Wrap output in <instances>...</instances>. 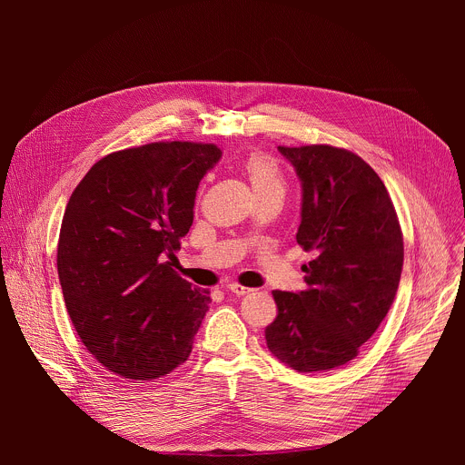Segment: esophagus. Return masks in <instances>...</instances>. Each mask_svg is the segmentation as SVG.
<instances>
[{"label":"esophagus","instance_id":"1","mask_svg":"<svg viewBox=\"0 0 465 465\" xmlns=\"http://www.w3.org/2000/svg\"><path fill=\"white\" fill-rule=\"evenodd\" d=\"M226 289H228L232 294H235V296H244V294L252 292V289L242 287V285H239V283H230V285H226Z\"/></svg>","mask_w":465,"mask_h":465}]
</instances>
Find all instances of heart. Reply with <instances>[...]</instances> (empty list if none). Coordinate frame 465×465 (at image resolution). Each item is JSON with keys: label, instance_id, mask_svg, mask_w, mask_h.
Wrapping results in <instances>:
<instances>
[{"label": "heart", "instance_id": "b5f03b06", "mask_svg": "<svg viewBox=\"0 0 465 465\" xmlns=\"http://www.w3.org/2000/svg\"><path fill=\"white\" fill-rule=\"evenodd\" d=\"M244 171L248 174V180L255 193H264L269 189H283L280 171L274 163V160L262 153H252L248 154L244 162Z\"/></svg>", "mask_w": 465, "mask_h": 465}]
</instances>
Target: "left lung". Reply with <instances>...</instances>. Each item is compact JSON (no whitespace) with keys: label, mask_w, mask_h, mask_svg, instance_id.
<instances>
[{"label":"left lung","mask_w":465,"mask_h":465,"mask_svg":"<svg viewBox=\"0 0 465 465\" xmlns=\"http://www.w3.org/2000/svg\"><path fill=\"white\" fill-rule=\"evenodd\" d=\"M302 185L300 226L307 287L274 291L271 353L311 373L342 366L388 314L403 271V235L390 194L357 154L329 147H278Z\"/></svg>","instance_id":"obj_1"}]
</instances>
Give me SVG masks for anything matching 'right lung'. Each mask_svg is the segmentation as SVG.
I'll use <instances>...</instances> for the list:
<instances>
[{"label":"right lung","instance_id":"1","mask_svg":"<svg viewBox=\"0 0 465 465\" xmlns=\"http://www.w3.org/2000/svg\"><path fill=\"white\" fill-rule=\"evenodd\" d=\"M221 158L215 145L189 142L119 151L88 171L65 206L56 252L65 309L88 351L121 377L158 379L191 353L212 298L167 259Z\"/></svg>","mask_w":465,"mask_h":465}]
</instances>
